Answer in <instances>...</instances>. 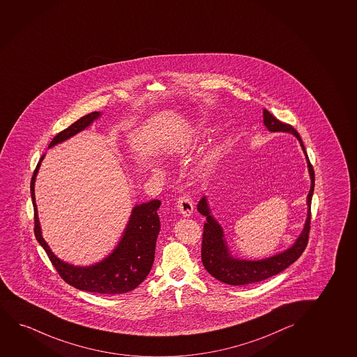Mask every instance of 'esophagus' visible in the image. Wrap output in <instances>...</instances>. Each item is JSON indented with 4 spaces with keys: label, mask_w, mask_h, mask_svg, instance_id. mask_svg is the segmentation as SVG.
I'll list each match as a JSON object with an SVG mask.
<instances>
[{
    "label": "esophagus",
    "mask_w": 357,
    "mask_h": 357,
    "mask_svg": "<svg viewBox=\"0 0 357 357\" xmlns=\"http://www.w3.org/2000/svg\"><path fill=\"white\" fill-rule=\"evenodd\" d=\"M177 208L183 216L190 217L193 213L195 206H193V203L188 197L181 195L177 198Z\"/></svg>",
    "instance_id": "1"
}]
</instances>
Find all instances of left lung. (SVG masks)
Wrapping results in <instances>:
<instances>
[{"mask_svg":"<svg viewBox=\"0 0 357 357\" xmlns=\"http://www.w3.org/2000/svg\"><path fill=\"white\" fill-rule=\"evenodd\" d=\"M264 124L271 131H287L297 137L303 151L307 157L309 174L312 177V187L307 195V218L302 234L299 235L296 244L284 252L279 253L262 261H243L235 259L230 256L227 248L226 241L223 238V230L221 226L215 221L206 204L205 197L198 204L199 213L206 216V223L204 225L203 241H202V262L208 274L222 281L225 284L233 286L253 284L259 281L269 279L271 276L279 274L284 271L287 266L296 262L298 258L302 256L304 250L307 248L309 233H310V222H312V199L315 187V172L312 162L309 160L307 151L303 144L302 139L298 131L287 123H282L278 118L274 117L268 109L263 111Z\"/></svg>","mask_w":357,"mask_h":357,"instance_id":"left-lung-1","label":"left lung"}]
</instances>
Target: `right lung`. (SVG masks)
Returning <instances> with one entry per match:
<instances>
[{
  "label": "right lung",
  "instance_id": "right-lung-1",
  "mask_svg": "<svg viewBox=\"0 0 357 357\" xmlns=\"http://www.w3.org/2000/svg\"><path fill=\"white\" fill-rule=\"evenodd\" d=\"M99 116V112H91L79 118L70 127L56 134L50 142V147L63 142L78 131L83 130ZM42 159L43 157L36 165L30 185L32 205L35 211L33 231L37 241L45 248V253L48 255L50 262L58 271L60 278L75 289L86 292L119 294L136 289L146 279V276L149 275V271L153 266L155 241L160 230V222L157 213V210L160 206V200L154 199L149 203L135 206L121 243L102 262L86 268L68 266V263H63L59 258L55 257L41 235L33 185Z\"/></svg>",
  "mask_w": 357,
  "mask_h": 357
}]
</instances>
